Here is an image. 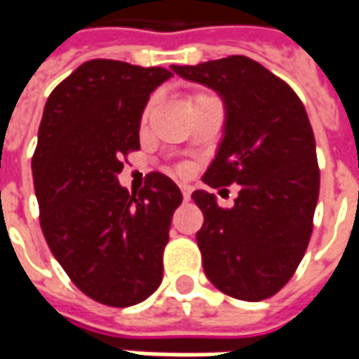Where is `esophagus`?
<instances>
[{"mask_svg": "<svg viewBox=\"0 0 359 359\" xmlns=\"http://www.w3.org/2000/svg\"><path fill=\"white\" fill-rule=\"evenodd\" d=\"M182 196H184V200H189V196H191V187L189 186H182Z\"/></svg>", "mask_w": 359, "mask_h": 359, "instance_id": "obj_1", "label": "esophagus"}]
</instances>
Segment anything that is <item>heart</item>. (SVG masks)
Here are the masks:
<instances>
[{"label":"heart","mask_w":359,"mask_h":359,"mask_svg":"<svg viewBox=\"0 0 359 359\" xmlns=\"http://www.w3.org/2000/svg\"><path fill=\"white\" fill-rule=\"evenodd\" d=\"M200 97H203V95H200ZM147 116H149V107H145V111H144V116H142V119H147Z\"/></svg>","instance_id":"heart-1"}]
</instances>
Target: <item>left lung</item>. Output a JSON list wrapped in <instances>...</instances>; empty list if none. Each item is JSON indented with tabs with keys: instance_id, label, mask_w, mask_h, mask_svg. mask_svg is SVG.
Listing matches in <instances>:
<instances>
[{
	"instance_id": "1",
	"label": "left lung",
	"mask_w": 359,
	"mask_h": 359,
	"mask_svg": "<svg viewBox=\"0 0 359 359\" xmlns=\"http://www.w3.org/2000/svg\"><path fill=\"white\" fill-rule=\"evenodd\" d=\"M172 72L224 102V131L203 184L240 186L229 210L205 189L191 194L203 214L196 236L203 271L236 299H266L290 282L306 254L320 196L306 107L285 81L245 55Z\"/></svg>"
}]
</instances>
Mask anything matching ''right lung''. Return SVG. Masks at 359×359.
Here are the masks:
<instances>
[{
	"mask_svg": "<svg viewBox=\"0 0 359 359\" xmlns=\"http://www.w3.org/2000/svg\"><path fill=\"white\" fill-rule=\"evenodd\" d=\"M173 77L116 60L81 63L51 91L32 159L49 250L91 299L128 308L163 278V248L182 191L163 173L135 196L119 184L121 159L140 149L149 95Z\"/></svg>",
	"mask_w": 359,
	"mask_h": 359,
	"instance_id": "add662e5",
	"label": "right lung"
}]
</instances>
